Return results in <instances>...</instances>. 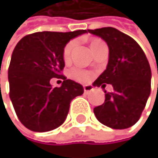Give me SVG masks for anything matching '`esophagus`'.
<instances>
[{
	"label": "esophagus",
	"mask_w": 158,
	"mask_h": 158,
	"mask_svg": "<svg viewBox=\"0 0 158 158\" xmlns=\"http://www.w3.org/2000/svg\"><path fill=\"white\" fill-rule=\"evenodd\" d=\"M83 89H84V93L88 94L91 92V91H93V86L92 85H84Z\"/></svg>",
	"instance_id": "34e87169"
}]
</instances>
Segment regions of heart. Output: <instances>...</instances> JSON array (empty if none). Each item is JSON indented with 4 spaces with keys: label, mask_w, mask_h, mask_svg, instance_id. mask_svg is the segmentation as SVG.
<instances>
[{
    "label": "heart",
    "mask_w": 158,
    "mask_h": 158,
    "mask_svg": "<svg viewBox=\"0 0 158 158\" xmlns=\"http://www.w3.org/2000/svg\"><path fill=\"white\" fill-rule=\"evenodd\" d=\"M101 44H103V41L101 40H99V39H92L90 40V46H91V48H92V50H94L98 45H99ZM76 45H77V41L76 40H71L64 47L62 56H63V60L65 62H67V61L70 60L72 51H73V49L75 48ZM70 74H71V77L73 78H75V80H77L78 81H82V82L87 81L90 78V77H91L89 72H87V71H85L83 69H81V68H73L71 70Z\"/></svg>",
    "instance_id": "1"
}]
</instances>
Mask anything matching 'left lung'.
Here are the masks:
<instances>
[{"label":"left lung","mask_w":158,"mask_h":158,"mask_svg":"<svg viewBox=\"0 0 158 158\" xmlns=\"http://www.w3.org/2000/svg\"><path fill=\"white\" fill-rule=\"evenodd\" d=\"M88 32L101 38L108 45L106 69L94 81V86L112 84L113 92L105 93V101L94 108L98 120L113 129H126L135 124L151 94L152 72L145 53L137 42L114 27Z\"/></svg>","instance_id":"left-lung-1"}]
</instances>
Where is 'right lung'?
I'll return each mask as SVG.
<instances>
[{"mask_svg": "<svg viewBox=\"0 0 158 158\" xmlns=\"http://www.w3.org/2000/svg\"><path fill=\"white\" fill-rule=\"evenodd\" d=\"M42 31L23 37L17 44L8 68L9 97L20 121L34 132H48L60 126L70 103L83 94L81 84L60 75L64 67L63 49L70 40L87 33ZM62 78L60 87L50 84Z\"/></svg>", "mask_w": 158, "mask_h": 158, "instance_id": "obj_1", "label": "right lung"}]
</instances>
